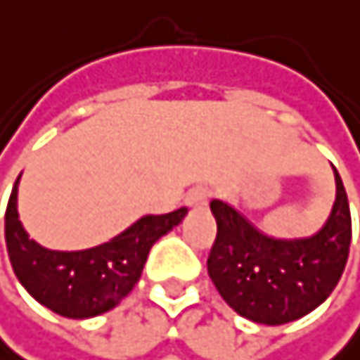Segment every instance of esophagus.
I'll return each mask as SVG.
<instances>
[{
	"mask_svg": "<svg viewBox=\"0 0 360 360\" xmlns=\"http://www.w3.org/2000/svg\"><path fill=\"white\" fill-rule=\"evenodd\" d=\"M207 200H209V190H207L205 186L192 188V190L188 192V196H186V205H188V207H205Z\"/></svg>",
	"mask_w": 360,
	"mask_h": 360,
	"instance_id": "1",
	"label": "esophagus"
}]
</instances>
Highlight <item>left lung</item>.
Instances as JSON below:
<instances>
[{
    "label": "left lung",
    "instance_id": "1",
    "mask_svg": "<svg viewBox=\"0 0 360 360\" xmlns=\"http://www.w3.org/2000/svg\"><path fill=\"white\" fill-rule=\"evenodd\" d=\"M335 186L326 224L305 239H273L228 202L211 200L217 237L207 271L239 316L258 324H286L314 311L338 286L350 252L352 219L338 170Z\"/></svg>",
    "mask_w": 360,
    "mask_h": 360
}]
</instances>
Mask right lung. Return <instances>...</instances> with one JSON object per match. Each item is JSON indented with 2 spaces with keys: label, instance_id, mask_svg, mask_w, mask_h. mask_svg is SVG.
Wrapping results in <instances>:
<instances>
[{
  "label": "right lung",
  "instance_id": "obj_1",
  "mask_svg": "<svg viewBox=\"0 0 360 360\" xmlns=\"http://www.w3.org/2000/svg\"><path fill=\"white\" fill-rule=\"evenodd\" d=\"M18 179L6 209L10 264L25 290L38 303L65 318H94L119 305L141 279L153 243L181 224L188 213L181 207L164 215H145L108 243L89 250H46L30 239L18 219Z\"/></svg>",
  "mask_w": 360,
  "mask_h": 360
}]
</instances>
